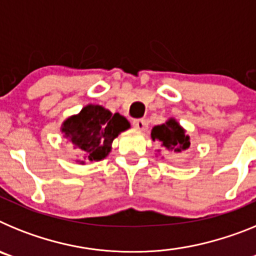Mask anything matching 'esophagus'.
<instances>
[{
	"label": "esophagus",
	"mask_w": 256,
	"mask_h": 256,
	"mask_svg": "<svg viewBox=\"0 0 256 256\" xmlns=\"http://www.w3.org/2000/svg\"><path fill=\"white\" fill-rule=\"evenodd\" d=\"M132 124L137 130H146V128H148V123L144 119H134Z\"/></svg>",
	"instance_id": "esophagus-1"
}]
</instances>
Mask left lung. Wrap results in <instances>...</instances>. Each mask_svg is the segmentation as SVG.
Instances as JSON below:
<instances>
[{
    "label": "left lung",
    "instance_id": "left-lung-1",
    "mask_svg": "<svg viewBox=\"0 0 256 256\" xmlns=\"http://www.w3.org/2000/svg\"><path fill=\"white\" fill-rule=\"evenodd\" d=\"M151 138L152 141L160 142L162 148L168 152L180 154L188 150L191 144L190 136L186 134V130L174 118H169L164 124L154 126L151 130ZM156 151H158L156 155H160L162 150Z\"/></svg>",
    "mask_w": 256,
    "mask_h": 256
}]
</instances>
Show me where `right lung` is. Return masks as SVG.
<instances>
[{"label":"right lung","instance_id":"add662e5","mask_svg":"<svg viewBox=\"0 0 256 256\" xmlns=\"http://www.w3.org/2000/svg\"><path fill=\"white\" fill-rule=\"evenodd\" d=\"M130 123L119 112L96 104H88L78 114L70 115L60 126V132L66 142L79 151L80 159L76 162H100L112 152V141L124 130H130Z\"/></svg>","mask_w":256,"mask_h":256}]
</instances>
